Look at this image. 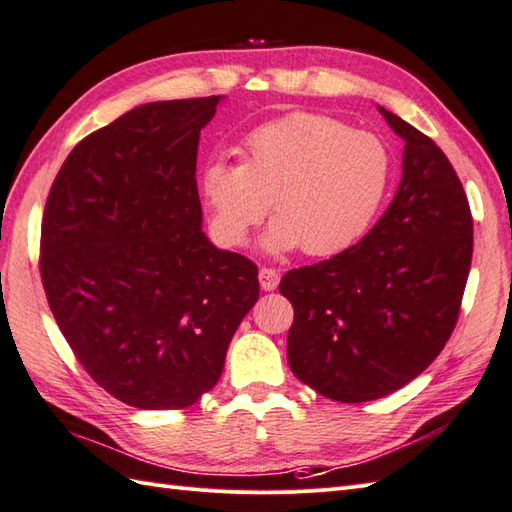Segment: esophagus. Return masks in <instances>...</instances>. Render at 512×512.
Returning a JSON list of instances; mask_svg holds the SVG:
<instances>
[{
  "label": "esophagus",
  "mask_w": 512,
  "mask_h": 512,
  "mask_svg": "<svg viewBox=\"0 0 512 512\" xmlns=\"http://www.w3.org/2000/svg\"><path fill=\"white\" fill-rule=\"evenodd\" d=\"M258 280H260V286H263L265 291H273L278 286V282H280V276H278L276 269L263 267V269L258 271Z\"/></svg>",
  "instance_id": "obj_1"
}]
</instances>
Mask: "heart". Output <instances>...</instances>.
<instances>
[{"label": "heart", "instance_id": "obj_1", "mask_svg": "<svg viewBox=\"0 0 512 512\" xmlns=\"http://www.w3.org/2000/svg\"><path fill=\"white\" fill-rule=\"evenodd\" d=\"M393 154L378 134L291 112L245 136L241 165L213 160L202 173V199L217 239L243 245L269 210L271 252L302 247L328 258L369 232L391 189Z\"/></svg>", "mask_w": 512, "mask_h": 512}]
</instances>
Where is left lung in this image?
I'll return each instance as SVG.
<instances>
[{"instance_id":"left-lung-1","label":"left lung","mask_w":512,"mask_h":512,"mask_svg":"<svg viewBox=\"0 0 512 512\" xmlns=\"http://www.w3.org/2000/svg\"><path fill=\"white\" fill-rule=\"evenodd\" d=\"M380 112L406 141L393 202L356 245L280 282L295 310L291 371L343 404L402 389L441 354L473 254L471 210L452 162L430 136Z\"/></svg>"}]
</instances>
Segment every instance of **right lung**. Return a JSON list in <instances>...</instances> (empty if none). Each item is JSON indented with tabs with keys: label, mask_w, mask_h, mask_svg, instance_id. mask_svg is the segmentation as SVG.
<instances>
[{
	"label": "right lung",
	"mask_w": 512,
	"mask_h": 512,
	"mask_svg": "<svg viewBox=\"0 0 512 512\" xmlns=\"http://www.w3.org/2000/svg\"><path fill=\"white\" fill-rule=\"evenodd\" d=\"M219 95L134 108L71 149L41 223V280L84 371L119 402L182 410L221 378L258 267L202 232L199 130Z\"/></svg>",
	"instance_id": "add662e5"
}]
</instances>
